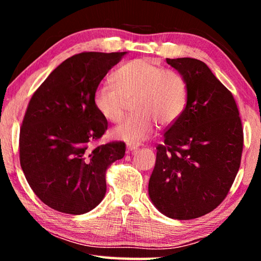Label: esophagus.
Masks as SVG:
<instances>
[{
    "label": "esophagus",
    "mask_w": 261,
    "mask_h": 261,
    "mask_svg": "<svg viewBox=\"0 0 261 261\" xmlns=\"http://www.w3.org/2000/svg\"><path fill=\"white\" fill-rule=\"evenodd\" d=\"M126 149H127V152H135V151H137V149H138V146H137V145L127 144L126 145Z\"/></svg>",
    "instance_id": "1"
}]
</instances>
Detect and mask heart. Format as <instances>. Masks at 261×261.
Returning a JSON list of instances; mask_svg holds the SVG:
<instances>
[{
    "instance_id": "heart-1",
    "label": "heart",
    "mask_w": 261,
    "mask_h": 261,
    "mask_svg": "<svg viewBox=\"0 0 261 261\" xmlns=\"http://www.w3.org/2000/svg\"><path fill=\"white\" fill-rule=\"evenodd\" d=\"M114 87L96 88L93 105L106 121L122 120L127 101L135 114L113 130L114 138L138 144L147 139L155 127L171 125L178 120L187 105V85L178 73L165 70L155 62L141 57L126 62L113 73Z\"/></svg>"
}]
</instances>
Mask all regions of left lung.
<instances>
[{"mask_svg": "<svg viewBox=\"0 0 261 261\" xmlns=\"http://www.w3.org/2000/svg\"><path fill=\"white\" fill-rule=\"evenodd\" d=\"M187 85V106L163 135L148 182L163 215L191 220L216 208L238 173L243 129L232 94L211 69L191 57L166 59Z\"/></svg>", "mask_w": 261, "mask_h": 261, "instance_id": "left-lung-1", "label": "left lung"}]
</instances>
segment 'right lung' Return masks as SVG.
<instances>
[{
	"label": "right lung",
	"mask_w": 261,
	"mask_h": 261,
	"mask_svg": "<svg viewBox=\"0 0 261 261\" xmlns=\"http://www.w3.org/2000/svg\"><path fill=\"white\" fill-rule=\"evenodd\" d=\"M122 53H81L57 67L30 100L19 136L24 175L39 199L62 213L79 215L105 198L106 169L125 154L124 143L91 148L108 123L93 95Z\"/></svg>",
	"instance_id": "add662e5"
}]
</instances>
